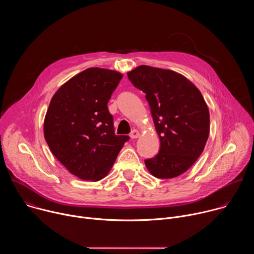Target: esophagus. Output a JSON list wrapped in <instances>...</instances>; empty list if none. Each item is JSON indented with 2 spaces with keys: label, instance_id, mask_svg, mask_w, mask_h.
<instances>
[{
  "label": "esophagus",
  "instance_id": "obj_1",
  "mask_svg": "<svg viewBox=\"0 0 254 254\" xmlns=\"http://www.w3.org/2000/svg\"><path fill=\"white\" fill-rule=\"evenodd\" d=\"M129 136H130V138H131V139L137 138V137L139 136V132H138V130H136V129H133V130L130 132Z\"/></svg>",
  "mask_w": 254,
  "mask_h": 254
}]
</instances>
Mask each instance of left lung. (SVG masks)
<instances>
[{"label": "left lung", "mask_w": 254, "mask_h": 254, "mask_svg": "<svg viewBox=\"0 0 254 254\" xmlns=\"http://www.w3.org/2000/svg\"><path fill=\"white\" fill-rule=\"evenodd\" d=\"M127 76L146 93L161 141L159 154L144 161L147 169L160 179L182 175L198 160L209 136V110L200 90L169 69L139 65Z\"/></svg>", "instance_id": "1"}]
</instances>
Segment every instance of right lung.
<instances>
[{
	"mask_svg": "<svg viewBox=\"0 0 254 254\" xmlns=\"http://www.w3.org/2000/svg\"><path fill=\"white\" fill-rule=\"evenodd\" d=\"M123 74L91 67L65 82L53 95L44 136L55 158L72 174L96 182L113 168L127 135H116L107 102Z\"/></svg>",
	"mask_w": 254,
	"mask_h": 254,
	"instance_id": "right-lung-1",
	"label": "right lung"
}]
</instances>
